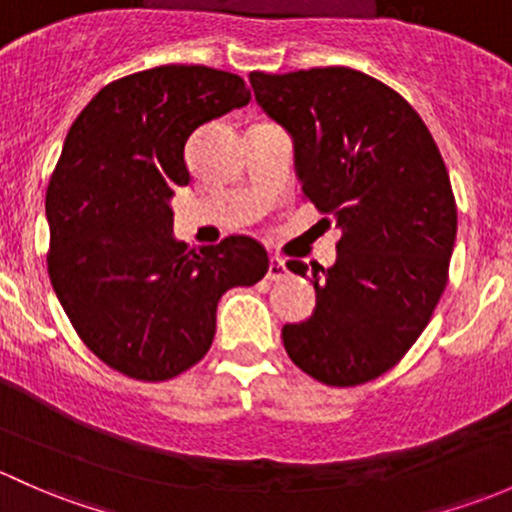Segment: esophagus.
I'll list each match as a JSON object with an SVG mask.
<instances>
[{"instance_id": "34e87169", "label": "esophagus", "mask_w": 512, "mask_h": 512, "mask_svg": "<svg viewBox=\"0 0 512 512\" xmlns=\"http://www.w3.org/2000/svg\"><path fill=\"white\" fill-rule=\"evenodd\" d=\"M288 276V266L281 256H268V281H281V278Z\"/></svg>"}]
</instances>
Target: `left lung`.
<instances>
[{"mask_svg": "<svg viewBox=\"0 0 512 512\" xmlns=\"http://www.w3.org/2000/svg\"><path fill=\"white\" fill-rule=\"evenodd\" d=\"M249 81L293 135L303 199L342 229L333 268L286 263L313 273L315 310L283 325V345L330 387L372 382L424 333L449 281L458 214L444 157L412 105L355 68L251 71Z\"/></svg>", "mask_w": 512, "mask_h": 512, "instance_id": "8db88e82", "label": "left lung"}]
</instances>
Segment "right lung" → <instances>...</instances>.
<instances>
[{"label":"right lung","mask_w":512,"mask_h":512,"mask_svg":"<svg viewBox=\"0 0 512 512\" xmlns=\"http://www.w3.org/2000/svg\"><path fill=\"white\" fill-rule=\"evenodd\" d=\"M249 100L236 73L170 63L103 86L68 130L46 189V266L83 345L125 377L165 382L197 365L221 295L266 276L249 236L197 254L170 234L172 189L192 182L184 145Z\"/></svg>","instance_id":"obj_1"}]
</instances>
